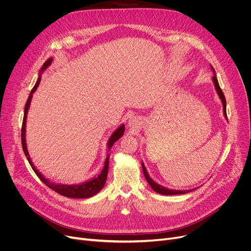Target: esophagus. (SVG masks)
Here are the masks:
<instances>
[{
  "label": "esophagus",
  "instance_id": "34e87169",
  "mask_svg": "<svg viewBox=\"0 0 251 251\" xmlns=\"http://www.w3.org/2000/svg\"><path fill=\"white\" fill-rule=\"evenodd\" d=\"M139 121L137 120L136 118H131L130 120L128 121V127L131 130V132H137L139 129Z\"/></svg>",
  "mask_w": 251,
  "mask_h": 251
}]
</instances>
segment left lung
<instances>
[{
	"label": "left lung",
	"instance_id": "1",
	"mask_svg": "<svg viewBox=\"0 0 251 251\" xmlns=\"http://www.w3.org/2000/svg\"><path fill=\"white\" fill-rule=\"evenodd\" d=\"M210 69H212L213 73H214V76H213V81H214V85H215V88H216V91L217 94L222 101V104H223V112H224V116H225L226 120H228L227 119V112H226V99H225V96H224L223 91L220 87V84H219V81H218V78H217V75H216V71L214 69V67L212 65H210ZM141 166H142V171H143V174H144V177H146V180L148 181V183L150 184V186L151 187L152 190H154L155 192L160 193V194H163V195H174V194H184V193H187V192H190V191H193L194 189L196 188H193V189H190V190H175V189H169L167 187H164L162 185H160V184L155 183L149 175L148 171L146 169V167H144V164L143 162H141Z\"/></svg>",
	"mask_w": 251,
	"mask_h": 251
}]
</instances>
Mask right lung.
<instances>
[{
    "mask_svg": "<svg viewBox=\"0 0 251 251\" xmlns=\"http://www.w3.org/2000/svg\"><path fill=\"white\" fill-rule=\"evenodd\" d=\"M52 62V58L48 59L44 65L42 69L39 70L38 73V78H37V81L34 85V87L31 89L30 91V95L28 97L27 101H26L25 104V108H24V117H23V123H22V129H21V142H22V149L23 151L26 155V159H27L28 163L30 164L32 170L34 171V173L37 175V177L41 179L48 187H50V189H52L54 191H56L57 193L66 196V197H70V199H88V197H91L96 195L97 193H99L102 187L104 186V183L105 180H107V176H108V170H109V159H110V150L112 149V147L114 146V143L116 141H118L120 139L123 134H124V131H125V125L121 124L119 126L114 132L112 133V135L110 136L108 143H107V147H108V155H107V159L104 161V165L103 168L101 170V172L95 178H92L88 181H85L83 183L80 184H72V185H67V184H61V183H55L52 181H50L48 178H46L44 175H42L41 172H38V170L34 167V165L31 162L30 159V155L29 152L27 151V146H26V139H25V135H26V118H27V113L30 107V102H31V99L32 96L34 94V91L36 90V88L38 87L39 82H41V77L43 72L49 67V66L51 64Z\"/></svg>",
    "mask_w": 251,
    "mask_h": 251,
    "instance_id": "1",
    "label": "right lung"
}]
</instances>
